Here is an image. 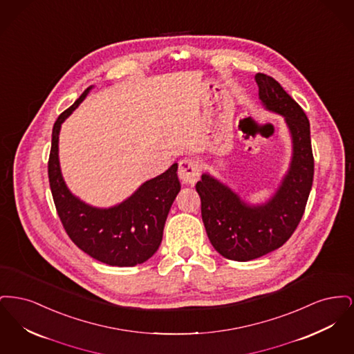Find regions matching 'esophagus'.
Segmentation results:
<instances>
[{"mask_svg":"<svg viewBox=\"0 0 354 354\" xmlns=\"http://www.w3.org/2000/svg\"><path fill=\"white\" fill-rule=\"evenodd\" d=\"M178 175L185 185H195L201 176V166L198 165V162L185 158L179 162Z\"/></svg>","mask_w":354,"mask_h":354,"instance_id":"1","label":"esophagus"}]
</instances>
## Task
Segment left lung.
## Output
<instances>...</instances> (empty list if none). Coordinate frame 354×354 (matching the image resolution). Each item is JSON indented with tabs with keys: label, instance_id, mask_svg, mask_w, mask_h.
Masks as SVG:
<instances>
[{
	"label": "left lung",
	"instance_id": "left-lung-1",
	"mask_svg": "<svg viewBox=\"0 0 354 354\" xmlns=\"http://www.w3.org/2000/svg\"><path fill=\"white\" fill-rule=\"evenodd\" d=\"M254 81L261 104L284 118L292 138V158L280 185L267 202L250 204L207 172L196 183L208 239L221 256L235 261L264 256L292 236L303 218L315 172L310 126L303 109L270 75L257 73Z\"/></svg>",
	"mask_w": 354,
	"mask_h": 354
}]
</instances>
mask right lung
I'll return each instance as SVG.
<instances>
[{"instance_id": "right-lung-1", "label": "right lung", "mask_w": 354, "mask_h": 354, "mask_svg": "<svg viewBox=\"0 0 354 354\" xmlns=\"http://www.w3.org/2000/svg\"><path fill=\"white\" fill-rule=\"evenodd\" d=\"M93 87H87L54 123L48 165L51 195L65 231L80 250L107 266L134 267L147 261L162 243L169 208L180 191L178 163L109 208L93 207L75 196L61 172L59 131Z\"/></svg>"}]
</instances>
